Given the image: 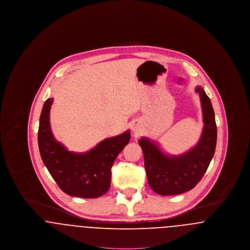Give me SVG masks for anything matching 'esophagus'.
<instances>
[{"label": "esophagus", "instance_id": "1", "mask_svg": "<svg viewBox=\"0 0 250 250\" xmlns=\"http://www.w3.org/2000/svg\"><path fill=\"white\" fill-rule=\"evenodd\" d=\"M132 131H133L135 134H139V133L141 132V127H140L139 123H134V125H132Z\"/></svg>", "mask_w": 250, "mask_h": 250}]
</instances>
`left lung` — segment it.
Returning <instances> with one entry per match:
<instances>
[{
	"label": "left lung",
	"mask_w": 250,
	"mask_h": 250,
	"mask_svg": "<svg viewBox=\"0 0 250 250\" xmlns=\"http://www.w3.org/2000/svg\"><path fill=\"white\" fill-rule=\"evenodd\" d=\"M196 93L200 95L204 125L199 143L189 151L167 155L149 139L139 140L149 186L159 195H178L191 190L202 180L214 156L217 136L214 108L202 87L198 86Z\"/></svg>",
	"instance_id": "obj_1"
}]
</instances>
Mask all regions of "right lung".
<instances>
[{
	"label": "right lung",
	"mask_w": 250,
	"mask_h": 250,
	"mask_svg": "<svg viewBox=\"0 0 250 250\" xmlns=\"http://www.w3.org/2000/svg\"><path fill=\"white\" fill-rule=\"evenodd\" d=\"M53 103H44L39 120L38 146L48 172L64 193L73 197L95 199L110 187L111 167L130 141V132L107 138L85 153H73L58 143L50 129L49 110Z\"/></svg>",
	"instance_id": "obj_1"
}]
</instances>
